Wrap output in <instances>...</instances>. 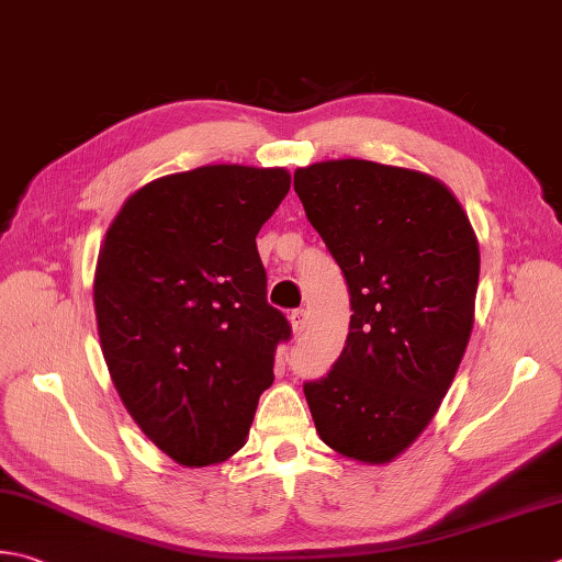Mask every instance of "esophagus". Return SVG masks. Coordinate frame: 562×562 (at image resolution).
Listing matches in <instances>:
<instances>
[{
  "label": "esophagus",
  "instance_id": "34e87169",
  "mask_svg": "<svg viewBox=\"0 0 562 562\" xmlns=\"http://www.w3.org/2000/svg\"><path fill=\"white\" fill-rule=\"evenodd\" d=\"M290 324H292L294 336H302V331L306 328V310H294L290 314Z\"/></svg>",
  "mask_w": 562,
  "mask_h": 562
}]
</instances>
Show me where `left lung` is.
Returning <instances> with one entry per match:
<instances>
[{
  "label": "left lung",
  "mask_w": 562,
  "mask_h": 562,
  "mask_svg": "<svg viewBox=\"0 0 562 562\" xmlns=\"http://www.w3.org/2000/svg\"><path fill=\"white\" fill-rule=\"evenodd\" d=\"M294 192L344 272L350 328L322 380L304 382L336 453L390 463L453 382L475 322L480 248L463 206L431 175L370 160L296 168Z\"/></svg>",
  "instance_id": "obj_1"
}]
</instances>
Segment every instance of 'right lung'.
<instances>
[{
  "label": "right lung",
  "mask_w": 562,
  "mask_h": 562,
  "mask_svg": "<svg viewBox=\"0 0 562 562\" xmlns=\"http://www.w3.org/2000/svg\"><path fill=\"white\" fill-rule=\"evenodd\" d=\"M290 172L204 165L140 187L109 226L94 272L102 353L121 402L175 463H222L246 443L274 348L256 236Z\"/></svg>",
  "instance_id": "1"
}]
</instances>
